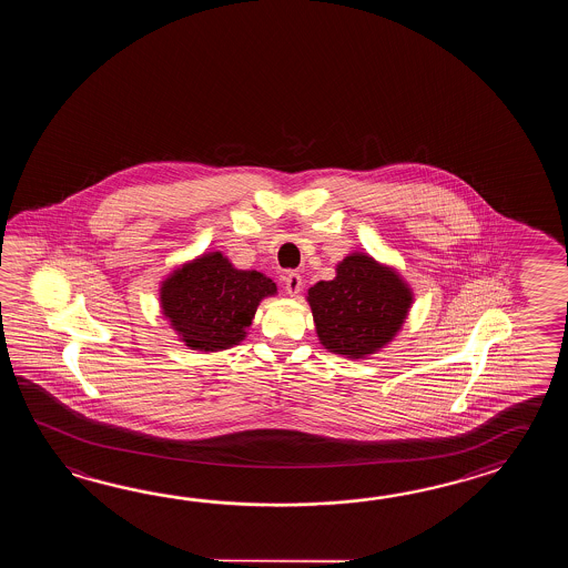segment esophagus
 Returning a JSON list of instances; mask_svg holds the SVG:
<instances>
[{
    "label": "esophagus",
    "mask_w": 568,
    "mask_h": 568,
    "mask_svg": "<svg viewBox=\"0 0 568 568\" xmlns=\"http://www.w3.org/2000/svg\"><path fill=\"white\" fill-rule=\"evenodd\" d=\"M284 288L290 296H296L302 288V276L298 272H286L284 274Z\"/></svg>",
    "instance_id": "esophagus-1"
}]
</instances>
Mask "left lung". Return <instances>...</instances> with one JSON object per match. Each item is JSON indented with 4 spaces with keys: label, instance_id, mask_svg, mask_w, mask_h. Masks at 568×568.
Here are the masks:
<instances>
[{
    "label": "left lung",
    "instance_id": "1",
    "mask_svg": "<svg viewBox=\"0 0 568 568\" xmlns=\"http://www.w3.org/2000/svg\"><path fill=\"white\" fill-rule=\"evenodd\" d=\"M314 325L326 349L363 359L382 349L399 331L412 292L398 274L369 255H347L337 278L308 290Z\"/></svg>",
    "mask_w": 568,
    "mask_h": 568
}]
</instances>
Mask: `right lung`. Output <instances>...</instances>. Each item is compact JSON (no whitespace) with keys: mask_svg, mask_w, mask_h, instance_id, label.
I'll return each instance as SVG.
<instances>
[{"mask_svg":"<svg viewBox=\"0 0 568 568\" xmlns=\"http://www.w3.org/2000/svg\"><path fill=\"white\" fill-rule=\"evenodd\" d=\"M276 294V284L260 272L235 270L215 252L176 270L160 288L170 325L191 349H230L245 337L257 304Z\"/></svg>","mask_w":568,"mask_h":568,"instance_id":"obj_1","label":"right lung"}]
</instances>
